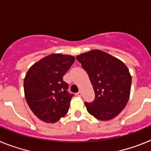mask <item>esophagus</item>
<instances>
[{"instance_id": "esophagus-1", "label": "esophagus", "mask_w": 151, "mask_h": 151, "mask_svg": "<svg viewBox=\"0 0 151 151\" xmlns=\"http://www.w3.org/2000/svg\"><path fill=\"white\" fill-rule=\"evenodd\" d=\"M76 95L78 96V97H81V96L82 95V92L81 91H78V93L76 94Z\"/></svg>"}]
</instances>
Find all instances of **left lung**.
Masks as SVG:
<instances>
[{"instance_id": "8db88e82", "label": "left lung", "mask_w": 151, "mask_h": 151, "mask_svg": "<svg viewBox=\"0 0 151 151\" xmlns=\"http://www.w3.org/2000/svg\"><path fill=\"white\" fill-rule=\"evenodd\" d=\"M76 59L87 72L94 90V101L85 102L87 110L99 120H110L121 113L130 95L132 76L127 66L107 53L94 50Z\"/></svg>"}]
</instances>
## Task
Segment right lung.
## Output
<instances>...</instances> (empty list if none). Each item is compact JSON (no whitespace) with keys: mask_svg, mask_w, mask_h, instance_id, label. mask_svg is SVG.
Returning <instances> with one entry per match:
<instances>
[{"mask_svg":"<svg viewBox=\"0 0 151 151\" xmlns=\"http://www.w3.org/2000/svg\"><path fill=\"white\" fill-rule=\"evenodd\" d=\"M75 57L51 54L30 67L24 78V92L28 105L35 115L48 123L58 121L67 113L73 94L63 77Z\"/></svg>","mask_w":151,"mask_h":151,"instance_id":"add662e5","label":"right lung"}]
</instances>
